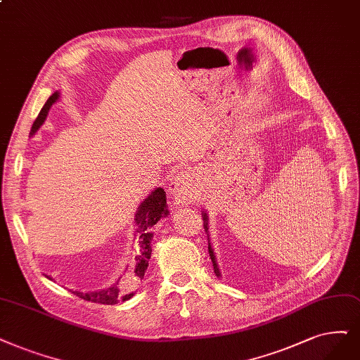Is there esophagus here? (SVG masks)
<instances>
[{"mask_svg": "<svg viewBox=\"0 0 360 360\" xmlns=\"http://www.w3.org/2000/svg\"><path fill=\"white\" fill-rule=\"evenodd\" d=\"M169 193L179 205L194 203L198 198V178L191 170H181L170 179Z\"/></svg>", "mask_w": 360, "mask_h": 360, "instance_id": "obj_1", "label": "esophagus"}]
</instances>
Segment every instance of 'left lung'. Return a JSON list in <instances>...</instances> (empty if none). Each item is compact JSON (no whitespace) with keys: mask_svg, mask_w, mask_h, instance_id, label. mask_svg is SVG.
<instances>
[{"mask_svg":"<svg viewBox=\"0 0 360 360\" xmlns=\"http://www.w3.org/2000/svg\"><path fill=\"white\" fill-rule=\"evenodd\" d=\"M202 218H203V227H205V231L207 233V249H209V255H210V259H212V264H214V271L217 274V277L221 278V271H219V267H218V262H217V257H215V252L214 249H212L210 246V240H209V217L205 210H202Z\"/></svg>","mask_w":360,"mask_h":360,"instance_id":"left-lung-1","label":"left lung"}]
</instances>
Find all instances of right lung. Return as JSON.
I'll use <instances>...</instances> for the list:
<instances>
[{
	"instance_id": "add662e5",
	"label": "right lung",
	"mask_w": 360,
	"mask_h": 360,
	"mask_svg": "<svg viewBox=\"0 0 360 360\" xmlns=\"http://www.w3.org/2000/svg\"><path fill=\"white\" fill-rule=\"evenodd\" d=\"M59 98H60V93L55 91L47 99V102L44 103V106L41 108V111H39L37 120L32 124L30 136H34L38 131V129L44 124L50 108L59 101ZM167 215H169V209H167V203H166V191L160 187L154 188L148 195H146V198H143V202H141V205L138 206L136 214H135V222L138 224V230L135 233V236H138V254L135 257V259H136L135 267H133V270H129L130 274H133L138 278H143L145 271H146V269H148V261L151 258V238L154 236L153 229L157 222H160ZM126 271H127V269H126ZM120 281H122V277H118L115 283H112L110 288L99 289V290H89V292L72 290V292L77 297L83 298L86 301L112 305L120 301H127L133 295H135V292L123 294L122 289H120V286H118Z\"/></svg>"
}]
</instances>
